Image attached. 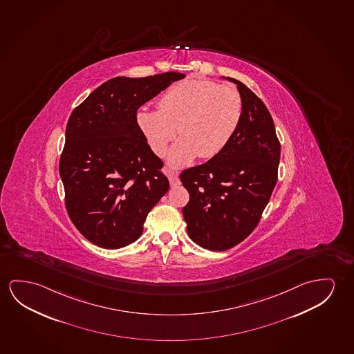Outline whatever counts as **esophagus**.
Listing matches in <instances>:
<instances>
[{
    "label": "esophagus",
    "instance_id": "esophagus-1",
    "mask_svg": "<svg viewBox=\"0 0 354 354\" xmlns=\"http://www.w3.org/2000/svg\"><path fill=\"white\" fill-rule=\"evenodd\" d=\"M169 183H170V186L171 187H175V186H179L181 183H180L179 176L174 171H169Z\"/></svg>",
    "mask_w": 354,
    "mask_h": 354
}]
</instances>
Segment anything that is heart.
<instances>
[{
  "mask_svg": "<svg viewBox=\"0 0 354 354\" xmlns=\"http://www.w3.org/2000/svg\"><path fill=\"white\" fill-rule=\"evenodd\" d=\"M159 109H141L137 124L158 156L178 133L179 141L169 152V164L184 167L195 158L218 156L228 146L243 118L238 89L203 78L178 82L163 93Z\"/></svg>",
  "mask_w": 354,
  "mask_h": 354,
  "instance_id": "obj_1",
  "label": "heart"
}]
</instances>
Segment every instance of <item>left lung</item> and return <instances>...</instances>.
I'll use <instances>...</instances> for the list:
<instances>
[{"label": "left lung", "instance_id": "obj_1", "mask_svg": "<svg viewBox=\"0 0 354 354\" xmlns=\"http://www.w3.org/2000/svg\"><path fill=\"white\" fill-rule=\"evenodd\" d=\"M236 84L243 118L228 146L216 157L184 170L180 180L190 201L183 208L187 234L207 250H228L260 222L277 183L281 145L272 116L255 93Z\"/></svg>", "mask_w": 354, "mask_h": 354}]
</instances>
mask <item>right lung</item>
Instances as JSON below:
<instances>
[{"label":"right lung","instance_id":"right-lung-1","mask_svg":"<svg viewBox=\"0 0 354 354\" xmlns=\"http://www.w3.org/2000/svg\"><path fill=\"white\" fill-rule=\"evenodd\" d=\"M184 77H115L72 111L60 176L72 223L93 244L120 249L136 241L148 213L168 192L163 162L148 146L137 110Z\"/></svg>","mask_w":354,"mask_h":354}]
</instances>
